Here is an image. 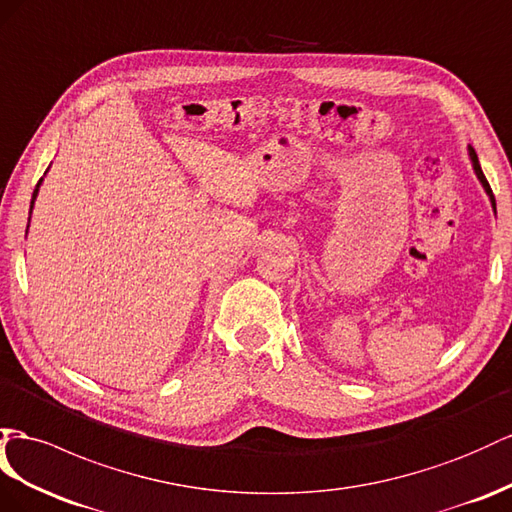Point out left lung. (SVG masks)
Instances as JSON below:
<instances>
[{"mask_svg":"<svg viewBox=\"0 0 512 512\" xmlns=\"http://www.w3.org/2000/svg\"><path fill=\"white\" fill-rule=\"evenodd\" d=\"M469 157H471V164H474V170H476V177L480 179V183H482V188H484V192H487V194H489V199H491V205H493V212H495V196H493V190H491V186H489V181H487V177H484V173H482V168H480V162H478V155H476L474 147H469Z\"/></svg>","mask_w":512,"mask_h":512,"instance_id":"1","label":"left lung"}]
</instances>
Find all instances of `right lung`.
<instances>
[{
	"label": "right lung",
	"instance_id": "add662e5",
	"mask_svg": "<svg viewBox=\"0 0 512 512\" xmlns=\"http://www.w3.org/2000/svg\"><path fill=\"white\" fill-rule=\"evenodd\" d=\"M43 181V179H41ZM41 181H38V186H41ZM38 186H36V190H34V194H32V205H30V214H32V207H34V199H36V194H38ZM30 227V225H28Z\"/></svg>",
	"mask_w": 512,
	"mask_h": 512
}]
</instances>
